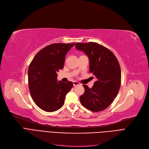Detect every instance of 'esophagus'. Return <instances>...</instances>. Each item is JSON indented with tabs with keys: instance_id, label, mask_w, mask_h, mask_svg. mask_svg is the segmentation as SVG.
Listing matches in <instances>:
<instances>
[{
	"instance_id": "obj_1",
	"label": "esophagus",
	"mask_w": 149,
	"mask_h": 149,
	"mask_svg": "<svg viewBox=\"0 0 149 149\" xmlns=\"http://www.w3.org/2000/svg\"><path fill=\"white\" fill-rule=\"evenodd\" d=\"M73 85H74V86H76L80 85V83H79V82L75 81H73Z\"/></svg>"
}]
</instances>
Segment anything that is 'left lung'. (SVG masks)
<instances>
[{
	"instance_id": "1",
	"label": "left lung",
	"mask_w": 149,
	"mask_h": 149,
	"mask_svg": "<svg viewBox=\"0 0 149 149\" xmlns=\"http://www.w3.org/2000/svg\"><path fill=\"white\" fill-rule=\"evenodd\" d=\"M75 47L88 55L89 71L97 78L92 88L83 85L85 91L80 96L81 103L92 111L104 110L112 103L120 88L118 61L110 50L96 42L76 43Z\"/></svg>"
}]
</instances>
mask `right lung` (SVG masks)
<instances>
[{"instance_id":"right-lung-1","label":"right lung","mask_w":149,"mask_h":149,"mask_svg":"<svg viewBox=\"0 0 149 149\" xmlns=\"http://www.w3.org/2000/svg\"><path fill=\"white\" fill-rule=\"evenodd\" d=\"M73 44L55 43L40 50L28 68V84L34 103L44 111L58 110L64 104L66 94L73 88L72 82L57 81V73L63 69L65 56Z\"/></svg>"}]
</instances>
